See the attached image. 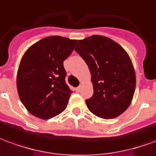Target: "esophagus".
Masks as SVG:
<instances>
[{
	"instance_id": "obj_1",
	"label": "esophagus",
	"mask_w": 156,
	"mask_h": 156,
	"mask_svg": "<svg viewBox=\"0 0 156 156\" xmlns=\"http://www.w3.org/2000/svg\"><path fill=\"white\" fill-rule=\"evenodd\" d=\"M82 87H83L82 85H80L79 87H77V88H76V91H80V90H81V88H82Z\"/></svg>"
}]
</instances>
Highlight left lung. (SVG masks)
I'll list each match as a JSON object with an SVG mask.
<instances>
[{
	"instance_id": "left-lung-1",
	"label": "left lung",
	"mask_w": 156,
	"mask_h": 156,
	"mask_svg": "<svg viewBox=\"0 0 156 156\" xmlns=\"http://www.w3.org/2000/svg\"><path fill=\"white\" fill-rule=\"evenodd\" d=\"M75 48L89 67L93 95L86 100L93 114L112 119L129 108L135 90V72L128 54L116 42L93 35L79 40Z\"/></svg>"
}]
</instances>
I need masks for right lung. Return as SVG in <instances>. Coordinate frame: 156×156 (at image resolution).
Here are the masks:
<instances>
[{
	"label": "right lung",
	"instance_id": "1",
	"mask_svg": "<svg viewBox=\"0 0 156 156\" xmlns=\"http://www.w3.org/2000/svg\"><path fill=\"white\" fill-rule=\"evenodd\" d=\"M77 40L50 36L32 45L20 63L16 87L27 111L49 119L66 108L72 90L66 83L65 59L71 55Z\"/></svg>",
	"mask_w": 156,
	"mask_h": 156
}]
</instances>
